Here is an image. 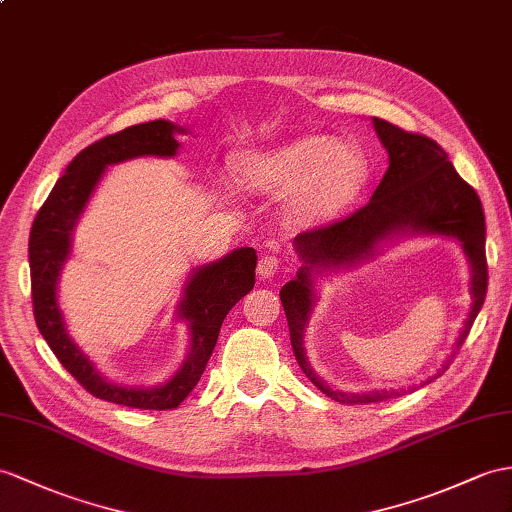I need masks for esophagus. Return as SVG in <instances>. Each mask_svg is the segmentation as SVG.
Listing matches in <instances>:
<instances>
[{"label": "esophagus", "mask_w": 512, "mask_h": 512, "mask_svg": "<svg viewBox=\"0 0 512 512\" xmlns=\"http://www.w3.org/2000/svg\"><path fill=\"white\" fill-rule=\"evenodd\" d=\"M278 269H280V258H278V256L265 254L263 258L258 260V276L273 278V276H276Z\"/></svg>", "instance_id": "1"}]
</instances>
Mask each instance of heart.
<instances>
[{"mask_svg":"<svg viewBox=\"0 0 512 512\" xmlns=\"http://www.w3.org/2000/svg\"><path fill=\"white\" fill-rule=\"evenodd\" d=\"M236 176L258 193H291V213L299 223H323L339 217L363 193L369 162L352 143L306 134L241 156Z\"/></svg>","mask_w":512,"mask_h":512,"instance_id":"b5f03b06","label":"heart"}]
</instances>
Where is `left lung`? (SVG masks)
I'll return each instance as SVG.
<instances>
[{
  "label": "left lung",
  "instance_id": "1",
  "mask_svg": "<svg viewBox=\"0 0 512 512\" xmlns=\"http://www.w3.org/2000/svg\"><path fill=\"white\" fill-rule=\"evenodd\" d=\"M373 128L389 154V169L382 182L373 191L369 204L356 210L354 215L295 236V252L304 260V265L297 271V278L286 282L280 291L299 367L321 393L341 404L382 402L406 391L343 393L330 389L310 369L304 350V330L317 299L313 286L315 273L336 271L341 267L350 269L376 256L382 243L393 241L400 234H434L460 241L471 265L473 302L456 347L465 343L484 304L486 284H489L484 254V210L478 193L458 176L450 158L428 136L406 132L378 117H373ZM447 365L450 360L443 365V371Z\"/></svg>",
  "mask_w": 512,
  "mask_h": 512
}]
</instances>
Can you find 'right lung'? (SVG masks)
Returning a JSON list of instances; mask_svg holds the SVG:
<instances>
[{"label":"right lung","instance_id":"1","mask_svg":"<svg viewBox=\"0 0 512 512\" xmlns=\"http://www.w3.org/2000/svg\"><path fill=\"white\" fill-rule=\"evenodd\" d=\"M180 132H184V128L176 123L156 119L130 126L117 134H108L84 147L69 162L65 176L58 178L30 230L28 256L32 304L36 326H39L43 339L52 347L60 365L91 395L141 410L178 408L184 397L195 389L215 350L223 319L241 297L254 289L256 249H234L221 260L197 267L191 273L178 304V317L189 323V356L176 371V376L165 384L152 386V389H130V386L108 382L104 376H99L91 360L78 350L67 332V323L58 304V280L71 254L73 228L84 213L97 182L106 173V167L139 156H176L180 147L176 134Z\"/></svg>","mask_w":512,"mask_h":512}]
</instances>
